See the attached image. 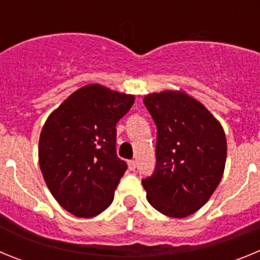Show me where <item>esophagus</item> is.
<instances>
[{
	"mask_svg": "<svg viewBox=\"0 0 260 260\" xmlns=\"http://www.w3.org/2000/svg\"><path fill=\"white\" fill-rule=\"evenodd\" d=\"M127 165L130 171H135V168H137V161H135V160H128Z\"/></svg>",
	"mask_w": 260,
	"mask_h": 260,
	"instance_id": "34e87169",
	"label": "esophagus"
}]
</instances>
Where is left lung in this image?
I'll list each match as a JSON object with an SVG mask.
<instances>
[{"mask_svg": "<svg viewBox=\"0 0 260 260\" xmlns=\"http://www.w3.org/2000/svg\"><path fill=\"white\" fill-rule=\"evenodd\" d=\"M157 127L156 167L142 180L147 201L169 217H186L206 204L221 181L226 139L203 104L181 91L144 96Z\"/></svg>", "mask_w": 260, "mask_h": 260, "instance_id": "obj_1", "label": "left lung"}]
</instances>
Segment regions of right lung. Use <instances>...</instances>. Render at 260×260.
Listing matches in <instances>:
<instances>
[{"mask_svg": "<svg viewBox=\"0 0 260 260\" xmlns=\"http://www.w3.org/2000/svg\"><path fill=\"white\" fill-rule=\"evenodd\" d=\"M133 104V95L89 84L71 93L41 130L39 164L45 183L77 217H93L113 202L127 169L116 152V125Z\"/></svg>", "mask_w": 260, "mask_h": 260, "instance_id": "1", "label": "right lung"}]
</instances>
